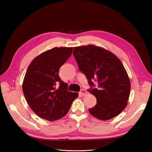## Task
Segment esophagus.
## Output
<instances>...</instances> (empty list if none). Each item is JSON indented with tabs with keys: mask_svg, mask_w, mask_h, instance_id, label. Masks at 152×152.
<instances>
[{
	"mask_svg": "<svg viewBox=\"0 0 152 152\" xmlns=\"http://www.w3.org/2000/svg\"><path fill=\"white\" fill-rule=\"evenodd\" d=\"M87 93V91H86L85 89H82V90L80 91V94L81 95H82V96L86 95Z\"/></svg>",
	"mask_w": 152,
	"mask_h": 152,
	"instance_id": "obj_1",
	"label": "esophagus"
}]
</instances>
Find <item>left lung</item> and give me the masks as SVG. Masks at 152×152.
Here are the masks:
<instances>
[{"label":"left lung","instance_id":"left-lung-1","mask_svg":"<svg viewBox=\"0 0 152 152\" xmlns=\"http://www.w3.org/2000/svg\"><path fill=\"white\" fill-rule=\"evenodd\" d=\"M73 56L79 70L86 75L96 98V104L89 108L93 117L108 121L120 114L127 105L131 82L123 64L115 55L93 45L75 47ZM94 81L98 88H93Z\"/></svg>","mask_w":152,"mask_h":152}]
</instances>
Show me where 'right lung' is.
Returning a JSON list of instances; mask_svg holds the SVG:
<instances>
[{
    "mask_svg": "<svg viewBox=\"0 0 152 152\" xmlns=\"http://www.w3.org/2000/svg\"><path fill=\"white\" fill-rule=\"evenodd\" d=\"M73 48H54L37 56L27 69L23 91L31 110L40 118L54 121L68 112L79 96L67 90L58 75L60 67L71 56Z\"/></svg>",
    "mask_w": 152,
    "mask_h": 152,
    "instance_id": "1",
    "label": "right lung"
}]
</instances>
